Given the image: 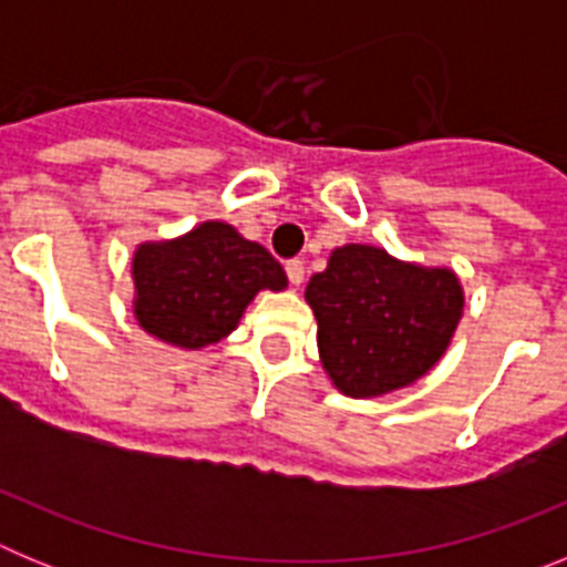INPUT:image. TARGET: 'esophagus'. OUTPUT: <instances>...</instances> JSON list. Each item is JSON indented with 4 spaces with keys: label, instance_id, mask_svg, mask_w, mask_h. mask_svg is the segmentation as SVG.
Returning <instances> with one entry per match:
<instances>
[{
    "label": "esophagus",
    "instance_id": "1",
    "mask_svg": "<svg viewBox=\"0 0 567 567\" xmlns=\"http://www.w3.org/2000/svg\"><path fill=\"white\" fill-rule=\"evenodd\" d=\"M303 272H307V267H303V260H287V278L292 287H300L303 284Z\"/></svg>",
    "mask_w": 567,
    "mask_h": 567
}]
</instances>
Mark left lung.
Segmentation results:
<instances>
[{"label":"left lung","mask_w":567,"mask_h":567,"mask_svg":"<svg viewBox=\"0 0 567 567\" xmlns=\"http://www.w3.org/2000/svg\"><path fill=\"white\" fill-rule=\"evenodd\" d=\"M303 298L318 320L320 363L346 398H380L432 372L465 307L454 269L369 244L332 249Z\"/></svg>","instance_id":"8db88e82"}]
</instances>
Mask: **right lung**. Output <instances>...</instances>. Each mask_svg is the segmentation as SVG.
<instances>
[{"label":"right lung","instance_id":"add662e5","mask_svg":"<svg viewBox=\"0 0 567 567\" xmlns=\"http://www.w3.org/2000/svg\"><path fill=\"white\" fill-rule=\"evenodd\" d=\"M133 315L162 343L204 349L227 338L260 289H287L267 249L224 221H204L133 252Z\"/></svg>","mask_w":567,"mask_h":567}]
</instances>
